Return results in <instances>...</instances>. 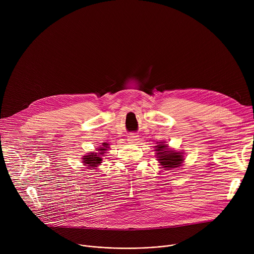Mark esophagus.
<instances>
[{"mask_svg":"<svg viewBox=\"0 0 254 254\" xmlns=\"http://www.w3.org/2000/svg\"><path fill=\"white\" fill-rule=\"evenodd\" d=\"M127 140H128V141H131V142L136 141V140H137V135L134 134V133H132V134H130V135L128 136V139H127Z\"/></svg>","mask_w":254,"mask_h":254,"instance_id":"esophagus-1","label":"esophagus"}]
</instances>
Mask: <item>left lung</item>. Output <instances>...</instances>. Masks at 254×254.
<instances>
[{
    "label": "left lung",
    "instance_id": "left-lung-1",
    "mask_svg": "<svg viewBox=\"0 0 254 254\" xmlns=\"http://www.w3.org/2000/svg\"><path fill=\"white\" fill-rule=\"evenodd\" d=\"M155 148L157 159L162 168L165 170L176 169L182 166L184 162V153L171 150L166 141H159Z\"/></svg>",
    "mask_w": 254,
    "mask_h": 254
}]
</instances>
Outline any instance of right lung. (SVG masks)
<instances>
[{"instance_id": "obj_1", "label": "right lung", "mask_w": 254, "mask_h": 254, "mask_svg": "<svg viewBox=\"0 0 254 254\" xmlns=\"http://www.w3.org/2000/svg\"><path fill=\"white\" fill-rule=\"evenodd\" d=\"M107 143L103 142L102 143V147L100 148H97L95 151L96 153L92 152V153H89L88 155H85L82 157V163L87 166L88 169L90 170H93V169H96L102 162V158L103 155L105 154V151H107Z\"/></svg>"}]
</instances>
